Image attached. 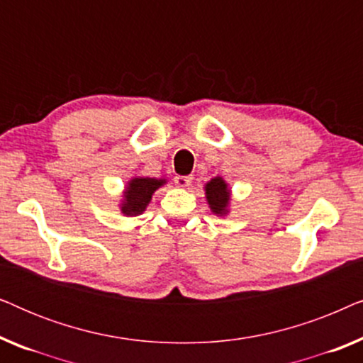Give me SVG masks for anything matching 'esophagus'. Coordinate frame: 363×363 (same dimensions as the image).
<instances>
[{"label":"esophagus","instance_id":"esophagus-1","mask_svg":"<svg viewBox=\"0 0 363 363\" xmlns=\"http://www.w3.org/2000/svg\"><path fill=\"white\" fill-rule=\"evenodd\" d=\"M191 182H193V177H190V175H178V177H175V185L178 188H188V186L191 185Z\"/></svg>","mask_w":363,"mask_h":363}]
</instances>
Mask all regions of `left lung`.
<instances>
[{"label": "left lung", "instance_id": "8db88e82", "mask_svg": "<svg viewBox=\"0 0 363 363\" xmlns=\"http://www.w3.org/2000/svg\"><path fill=\"white\" fill-rule=\"evenodd\" d=\"M205 193L211 211L215 213L216 216H225L228 213V208H230L231 200V193L230 188H228V183L223 180L221 177L211 178V180L205 185Z\"/></svg>", "mask_w": 363, "mask_h": 363}]
</instances>
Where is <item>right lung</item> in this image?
<instances>
[{
    "label": "right lung",
    "mask_w": 363,
    "mask_h": 363,
    "mask_svg": "<svg viewBox=\"0 0 363 363\" xmlns=\"http://www.w3.org/2000/svg\"><path fill=\"white\" fill-rule=\"evenodd\" d=\"M167 183L165 178H150V177H133L127 183L125 191H123V200L121 205V211L125 216H138L145 211L152 195L158 188Z\"/></svg>",
    "instance_id": "right-lung-1"
}]
</instances>
